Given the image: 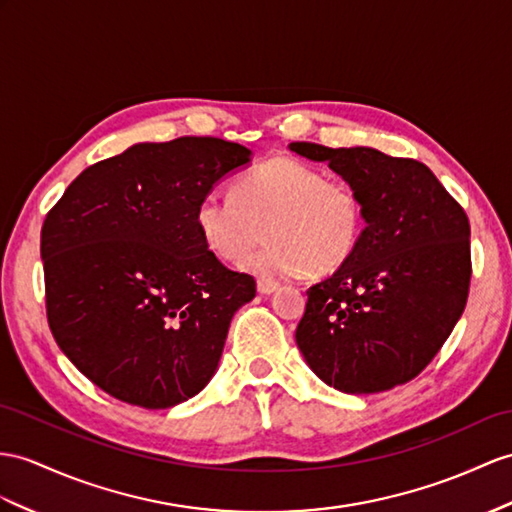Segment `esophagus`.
<instances>
[{
    "instance_id": "34e87169",
    "label": "esophagus",
    "mask_w": 512,
    "mask_h": 512,
    "mask_svg": "<svg viewBox=\"0 0 512 512\" xmlns=\"http://www.w3.org/2000/svg\"><path fill=\"white\" fill-rule=\"evenodd\" d=\"M256 289H258L260 295H271L273 291L278 289V284L271 282V280H258V282H256Z\"/></svg>"
}]
</instances>
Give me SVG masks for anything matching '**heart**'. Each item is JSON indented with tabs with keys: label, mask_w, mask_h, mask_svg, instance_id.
Here are the masks:
<instances>
[{
	"label": "heart",
	"mask_w": 512,
	"mask_h": 512,
	"mask_svg": "<svg viewBox=\"0 0 512 512\" xmlns=\"http://www.w3.org/2000/svg\"><path fill=\"white\" fill-rule=\"evenodd\" d=\"M195 228L208 252L226 263L247 256L267 232L269 243L241 265L254 276H330L356 254L365 202L350 182L276 156L245 171L234 195L210 191L199 199Z\"/></svg>",
	"instance_id": "b5f03b06"
}]
</instances>
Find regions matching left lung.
<instances>
[{"label":"left lung","mask_w":512,"mask_h":512,"mask_svg":"<svg viewBox=\"0 0 512 512\" xmlns=\"http://www.w3.org/2000/svg\"><path fill=\"white\" fill-rule=\"evenodd\" d=\"M365 202L356 254L306 291L299 352L336 391L367 395L417 378L439 354L467 304L469 219L434 173L371 147L291 143Z\"/></svg>","instance_id":"1"}]
</instances>
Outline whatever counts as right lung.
<instances>
[{
	"mask_svg": "<svg viewBox=\"0 0 512 512\" xmlns=\"http://www.w3.org/2000/svg\"><path fill=\"white\" fill-rule=\"evenodd\" d=\"M249 156L215 136L139 143L84 169L47 213L49 330L108 395L171 408L215 376L256 282L208 252L195 206Z\"/></svg>",
	"mask_w": 512,
	"mask_h": 512,
	"instance_id": "1",
	"label": "right lung"
}]
</instances>
